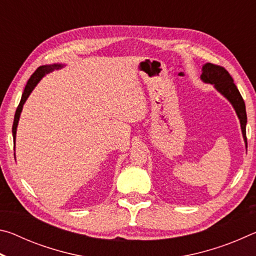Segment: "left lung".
Returning a JSON list of instances; mask_svg holds the SVG:
<instances>
[{
  "label": "left lung",
  "mask_w": 256,
  "mask_h": 256,
  "mask_svg": "<svg viewBox=\"0 0 256 256\" xmlns=\"http://www.w3.org/2000/svg\"><path fill=\"white\" fill-rule=\"evenodd\" d=\"M201 79L206 82V84H214V88L232 102V105L235 108L238 118L240 120L242 136H244L246 148H248V138H246L248 115H246L245 102L242 94L238 92L236 84H234L232 76L229 74L224 68L216 66V64L212 63H206L202 66Z\"/></svg>",
  "instance_id": "left-lung-1"
}]
</instances>
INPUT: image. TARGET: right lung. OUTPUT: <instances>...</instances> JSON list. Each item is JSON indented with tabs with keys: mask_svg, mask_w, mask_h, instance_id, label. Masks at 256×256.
<instances>
[{
	"mask_svg": "<svg viewBox=\"0 0 256 256\" xmlns=\"http://www.w3.org/2000/svg\"><path fill=\"white\" fill-rule=\"evenodd\" d=\"M62 66H60V64H54V66H40L37 68L36 71H34L32 76H30V79L28 80L27 84L24 86V94H22V97H21V100L18 108H16V115H14V126H12V134H14V142L16 144V126H18V122H19V118H20V114H21V110H22V107H24V102L27 100V98L29 97V94H32V92L34 90V86L38 84V82L40 81V79L42 76H44L46 73H48L50 71L55 70V68H60Z\"/></svg>",
	"mask_w": 256,
	"mask_h": 256,
	"instance_id": "right-lung-1",
	"label": "right lung"
}]
</instances>
